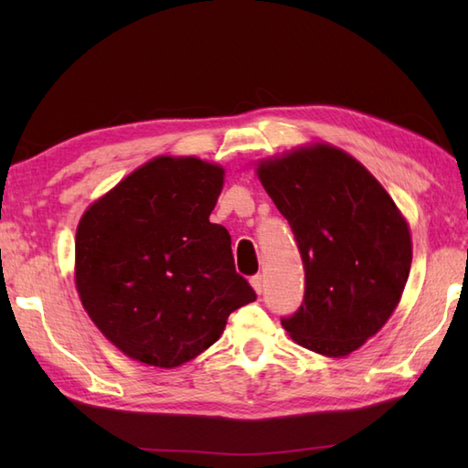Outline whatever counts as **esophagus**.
<instances>
[{
  "label": "esophagus",
  "instance_id": "obj_1",
  "mask_svg": "<svg viewBox=\"0 0 468 468\" xmlns=\"http://www.w3.org/2000/svg\"><path fill=\"white\" fill-rule=\"evenodd\" d=\"M251 287L255 290V293L261 295V292H263V275H253L251 277Z\"/></svg>",
  "mask_w": 468,
  "mask_h": 468
}]
</instances>
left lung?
I'll return each instance as SVG.
<instances>
[{
	"label": "left lung",
	"mask_w": 468,
	"mask_h": 468,
	"mask_svg": "<svg viewBox=\"0 0 468 468\" xmlns=\"http://www.w3.org/2000/svg\"><path fill=\"white\" fill-rule=\"evenodd\" d=\"M255 166L305 267L303 303L282 325L325 357L356 352L400 303L412 263L409 221L378 178L334 144H302Z\"/></svg>",
	"instance_id": "8db88e82"
}]
</instances>
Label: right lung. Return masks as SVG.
Listing matches in <instances>:
<instances>
[{"instance_id":"right-lung-1","label":"right lung","mask_w":468,"mask_h":468,"mask_svg":"<svg viewBox=\"0 0 468 468\" xmlns=\"http://www.w3.org/2000/svg\"><path fill=\"white\" fill-rule=\"evenodd\" d=\"M225 168L197 156H154L86 208L74 282L86 314L124 356L176 367L221 337L255 302L235 271L231 235L208 215Z\"/></svg>"}]
</instances>
